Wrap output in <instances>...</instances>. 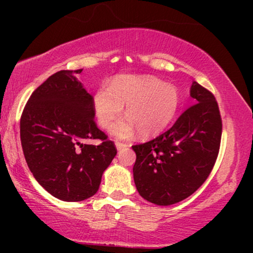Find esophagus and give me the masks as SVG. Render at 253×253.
Segmentation results:
<instances>
[{"label":"esophagus","instance_id":"34e87169","mask_svg":"<svg viewBox=\"0 0 253 253\" xmlns=\"http://www.w3.org/2000/svg\"><path fill=\"white\" fill-rule=\"evenodd\" d=\"M115 146H117V149H118V151H121V150H124V149H126L127 147V144H124V143H115Z\"/></svg>","mask_w":253,"mask_h":253}]
</instances>
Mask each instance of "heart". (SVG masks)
Segmentation results:
<instances>
[{
	"mask_svg": "<svg viewBox=\"0 0 253 253\" xmlns=\"http://www.w3.org/2000/svg\"><path fill=\"white\" fill-rule=\"evenodd\" d=\"M179 104L176 86L153 77L119 76L109 88L97 89L92 98L95 115L102 128H108L123 113L125 115L110 128L118 139H128L138 130L143 138L159 134L175 117Z\"/></svg>",
	"mask_w": 253,
	"mask_h": 253,
	"instance_id": "1",
	"label": "heart"
}]
</instances>
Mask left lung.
<instances>
[{
    "label": "left lung",
    "mask_w": 253,
    "mask_h": 253,
    "mask_svg": "<svg viewBox=\"0 0 253 253\" xmlns=\"http://www.w3.org/2000/svg\"><path fill=\"white\" fill-rule=\"evenodd\" d=\"M195 104L163 134L132 146L136 159L133 177L146 201L170 206L189 197L210 176L219 153L221 117L211 91L193 82Z\"/></svg>",
    "instance_id": "8db88e82"
}]
</instances>
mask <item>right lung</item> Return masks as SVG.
Segmentation results:
<instances>
[{
  "instance_id": "right-lung-1",
  "label": "right lung",
  "mask_w": 253,
  "mask_h": 253,
  "mask_svg": "<svg viewBox=\"0 0 253 253\" xmlns=\"http://www.w3.org/2000/svg\"><path fill=\"white\" fill-rule=\"evenodd\" d=\"M62 70L34 90L20 121L24 155L38 183L66 202L97 193L117 149L95 124L92 96L76 75ZM100 138V145L85 141Z\"/></svg>"
}]
</instances>
